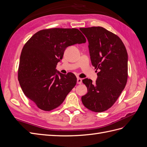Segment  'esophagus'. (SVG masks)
<instances>
[{"label": "esophagus", "mask_w": 147, "mask_h": 147, "mask_svg": "<svg viewBox=\"0 0 147 147\" xmlns=\"http://www.w3.org/2000/svg\"><path fill=\"white\" fill-rule=\"evenodd\" d=\"M82 80L80 78H77V84H82Z\"/></svg>", "instance_id": "1"}]
</instances>
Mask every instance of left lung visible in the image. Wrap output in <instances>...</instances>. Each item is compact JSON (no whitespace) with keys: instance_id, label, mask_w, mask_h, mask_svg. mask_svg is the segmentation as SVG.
<instances>
[{"instance_id":"8db88e82","label":"left lung","mask_w":147,"mask_h":147,"mask_svg":"<svg viewBox=\"0 0 147 147\" xmlns=\"http://www.w3.org/2000/svg\"><path fill=\"white\" fill-rule=\"evenodd\" d=\"M89 42L91 63L97 79L83 80L88 89L82 97L86 108L94 112L107 110L115 103L127 80V53L118 35L102 27L80 29Z\"/></svg>"}]
</instances>
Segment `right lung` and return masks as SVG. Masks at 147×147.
Segmentation results:
<instances>
[{
  "label": "right lung",
  "mask_w": 147,
  "mask_h": 147,
  "mask_svg": "<svg viewBox=\"0 0 147 147\" xmlns=\"http://www.w3.org/2000/svg\"><path fill=\"white\" fill-rule=\"evenodd\" d=\"M86 41L78 29L50 28L39 30L25 43L18 78L24 95L38 109L48 112L58 107L76 85L74 74H62L56 67L67 47Z\"/></svg>",
  "instance_id": "add662e5"
}]
</instances>
